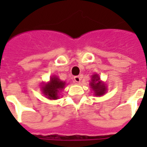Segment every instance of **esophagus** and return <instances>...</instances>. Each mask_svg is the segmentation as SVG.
<instances>
[{"label": "esophagus", "mask_w": 147, "mask_h": 147, "mask_svg": "<svg viewBox=\"0 0 147 147\" xmlns=\"http://www.w3.org/2000/svg\"><path fill=\"white\" fill-rule=\"evenodd\" d=\"M74 80H75L76 83H80L81 81V78L80 76H75L74 77Z\"/></svg>", "instance_id": "34e87169"}]
</instances>
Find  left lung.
I'll return each instance as SVG.
<instances>
[{
  "label": "left lung",
  "instance_id": "8db88e82",
  "mask_svg": "<svg viewBox=\"0 0 147 147\" xmlns=\"http://www.w3.org/2000/svg\"><path fill=\"white\" fill-rule=\"evenodd\" d=\"M90 86L92 90L94 91V95L102 96L104 95L107 91V88L105 84L102 81L100 80L98 75L94 74L92 76V79L90 81Z\"/></svg>",
  "mask_w": 147,
  "mask_h": 147
}]
</instances>
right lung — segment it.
<instances>
[{
    "label": "right lung",
    "instance_id": "obj_1",
    "mask_svg": "<svg viewBox=\"0 0 147 147\" xmlns=\"http://www.w3.org/2000/svg\"><path fill=\"white\" fill-rule=\"evenodd\" d=\"M65 86V82H63L58 79L57 76H52L50 81L45 83L42 86V93L49 99H58L59 92L64 89Z\"/></svg>",
    "mask_w": 147,
    "mask_h": 147
}]
</instances>
